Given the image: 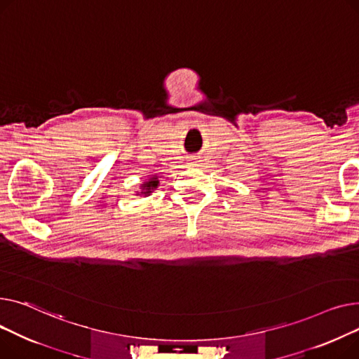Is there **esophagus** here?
<instances>
[{
  "instance_id": "1",
  "label": "esophagus",
  "mask_w": 359,
  "mask_h": 359,
  "mask_svg": "<svg viewBox=\"0 0 359 359\" xmlns=\"http://www.w3.org/2000/svg\"><path fill=\"white\" fill-rule=\"evenodd\" d=\"M196 163H197V161H194V162H193V165H196Z\"/></svg>"
}]
</instances>
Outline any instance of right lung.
Instances as JSON below:
<instances>
[{"label": "right lung", "mask_w": 359, "mask_h": 359, "mask_svg": "<svg viewBox=\"0 0 359 359\" xmlns=\"http://www.w3.org/2000/svg\"><path fill=\"white\" fill-rule=\"evenodd\" d=\"M158 184H159V181H158V177H154V178H151L149 181H146L144 184H142V194H144V196H149L151 193H152V189H155L156 187H158Z\"/></svg>", "instance_id": "obj_1"}]
</instances>
